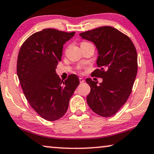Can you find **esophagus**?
<instances>
[{"label":"esophagus","mask_w":154,"mask_h":154,"mask_svg":"<svg viewBox=\"0 0 154 154\" xmlns=\"http://www.w3.org/2000/svg\"><path fill=\"white\" fill-rule=\"evenodd\" d=\"M79 82H80V83H84V82H85V80L82 77H79Z\"/></svg>","instance_id":"obj_1"}]
</instances>
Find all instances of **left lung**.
<instances>
[{"label": "left lung", "instance_id": "8db88e82", "mask_svg": "<svg viewBox=\"0 0 154 154\" xmlns=\"http://www.w3.org/2000/svg\"><path fill=\"white\" fill-rule=\"evenodd\" d=\"M79 36L97 48V65L100 68L92 74L103 79L100 85L91 78L86 79L91 86L87 103L99 116L111 117L125 104L131 93L137 72L136 48L128 36L113 27L102 26Z\"/></svg>", "mask_w": 154, "mask_h": 154}]
</instances>
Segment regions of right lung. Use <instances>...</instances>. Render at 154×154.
<instances>
[{"label":"right lung","mask_w":154,"mask_h":154,"mask_svg":"<svg viewBox=\"0 0 154 154\" xmlns=\"http://www.w3.org/2000/svg\"><path fill=\"white\" fill-rule=\"evenodd\" d=\"M75 34L44 29L29 36L18 52L17 71L22 90L32 108L48 121L64 116L79 84L77 75L63 81L55 70L63 45Z\"/></svg>","instance_id":"1"}]
</instances>
